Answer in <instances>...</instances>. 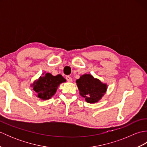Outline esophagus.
<instances>
[{
	"instance_id": "obj_1",
	"label": "esophagus",
	"mask_w": 147,
	"mask_h": 147,
	"mask_svg": "<svg viewBox=\"0 0 147 147\" xmlns=\"http://www.w3.org/2000/svg\"><path fill=\"white\" fill-rule=\"evenodd\" d=\"M65 79H66V80L68 82H72V78H71V77L69 76H67L66 77H65Z\"/></svg>"
}]
</instances>
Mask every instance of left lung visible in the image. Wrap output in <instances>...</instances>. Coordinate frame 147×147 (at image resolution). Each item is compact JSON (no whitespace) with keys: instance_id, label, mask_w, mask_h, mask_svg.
<instances>
[{"instance_id":"1","label":"left lung","mask_w":147,"mask_h":147,"mask_svg":"<svg viewBox=\"0 0 147 147\" xmlns=\"http://www.w3.org/2000/svg\"><path fill=\"white\" fill-rule=\"evenodd\" d=\"M80 95L88 103L97 102L107 90V85L90 74H83L76 80Z\"/></svg>"}]
</instances>
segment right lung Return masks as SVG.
Instances as JSON below:
<instances>
[{
  "label": "right lung",
  "mask_w": 147,
  "mask_h": 147,
  "mask_svg": "<svg viewBox=\"0 0 147 147\" xmlns=\"http://www.w3.org/2000/svg\"><path fill=\"white\" fill-rule=\"evenodd\" d=\"M65 82V80L61 74L54 76L51 73H46L33 83V90L37 93L38 98L48 100L55 94L59 85Z\"/></svg>",
  "instance_id": "1"
}]
</instances>
